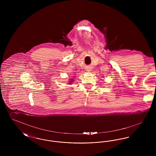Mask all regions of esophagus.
Segmentation results:
<instances>
[{
    "label": "esophagus",
    "instance_id": "esophagus-1",
    "mask_svg": "<svg viewBox=\"0 0 156 156\" xmlns=\"http://www.w3.org/2000/svg\"><path fill=\"white\" fill-rule=\"evenodd\" d=\"M88 71H89V70H88Z\"/></svg>",
    "mask_w": 156,
    "mask_h": 156
}]
</instances>
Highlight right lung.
I'll return each instance as SVG.
<instances>
[{
	"label": "right lung",
	"mask_w": 156,
	"mask_h": 156,
	"mask_svg": "<svg viewBox=\"0 0 156 156\" xmlns=\"http://www.w3.org/2000/svg\"><path fill=\"white\" fill-rule=\"evenodd\" d=\"M75 80H74L73 79H71V80H69V81H68V84H69V85H71L72 84V83Z\"/></svg>",
	"instance_id": "right-lung-1"
}]
</instances>
